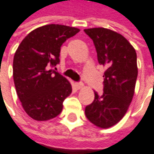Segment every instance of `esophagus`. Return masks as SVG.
<instances>
[{"mask_svg": "<svg viewBox=\"0 0 154 154\" xmlns=\"http://www.w3.org/2000/svg\"><path fill=\"white\" fill-rule=\"evenodd\" d=\"M75 88H76V89H81V88H84V84L83 83H75Z\"/></svg>", "mask_w": 154, "mask_h": 154, "instance_id": "34e87169", "label": "esophagus"}]
</instances>
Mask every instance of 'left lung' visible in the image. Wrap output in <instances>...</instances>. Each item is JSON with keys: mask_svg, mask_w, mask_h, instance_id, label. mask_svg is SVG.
<instances>
[{"mask_svg": "<svg viewBox=\"0 0 154 154\" xmlns=\"http://www.w3.org/2000/svg\"><path fill=\"white\" fill-rule=\"evenodd\" d=\"M95 44L97 59L106 67L104 93L95 92V100L85 109L87 118L99 128L116 125L126 114L134 95L138 75L134 48L121 34L106 29L84 30Z\"/></svg>", "mask_w": 154, "mask_h": 154, "instance_id": "8db88e82", "label": "left lung"}]
</instances>
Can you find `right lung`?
Listing matches in <instances>:
<instances>
[{
	"mask_svg": "<svg viewBox=\"0 0 154 154\" xmlns=\"http://www.w3.org/2000/svg\"><path fill=\"white\" fill-rule=\"evenodd\" d=\"M79 30L48 24L29 32L19 45L13 57V80L21 106L32 119L48 121L61 113L72 87L49 67L59 62L62 44Z\"/></svg>",
	"mask_w": 154,
	"mask_h": 154,
	"instance_id": "add662e5",
	"label": "right lung"
}]
</instances>
